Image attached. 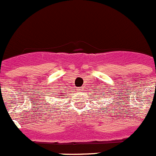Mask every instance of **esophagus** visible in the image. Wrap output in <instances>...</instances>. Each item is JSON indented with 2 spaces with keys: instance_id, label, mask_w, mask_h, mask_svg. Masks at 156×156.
Listing matches in <instances>:
<instances>
[{
  "instance_id": "esophagus-1",
  "label": "esophagus",
  "mask_w": 156,
  "mask_h": 156,
  "mask_svg": "<svg viewBox=\"0 0 156 156\" xmlns=\"http://www.w3.org/2000/svg\"><path fill=\"white\" fill-rule=\"evenodd\" d=\"M83 90H84V87H79L78 90H79V91H83Z\"/></svg>"
}]
</instances>
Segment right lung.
Wrapping results in <instances>:
<instances>
[{
	"label": "right lung",
	"mask_w": 156,
	"mask_h": 156,
	"mask_svg": "<svg viewBox=\"0 0 156 156\" xmlns=\"http://www.w3.org/2000/svg\"><path fill=\"white\" fill-rule=\"evenodd\" d=\"M61 96H62V95H60V96H58V97H59V98H60L61 97Z\"/></svg>",
	"instance_id": "add662e5"
}]
</instances>
